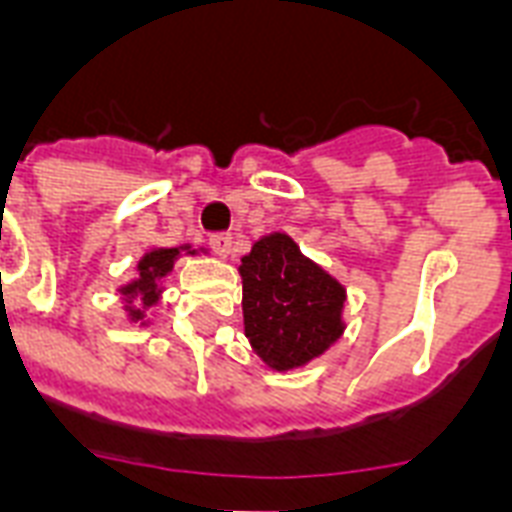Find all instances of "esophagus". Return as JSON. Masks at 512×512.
<instances>
[{
  "instance_id": "esophagus-1",
  "label": "esophagus",
  "mask_w": 512,
  "mask_h": 512,
  "mask_svg": "<svg viewBox=\"0 0 512 512\" xmlns=\"http://www.w3.org/2000/svg\"><path fill=\"white\" fill-rule=\"evenodd\" d=\"M231 236L228 233H215V236H209V249L215 252L217 257H228L231 255Z\"/></svg>"
}]
</instances>
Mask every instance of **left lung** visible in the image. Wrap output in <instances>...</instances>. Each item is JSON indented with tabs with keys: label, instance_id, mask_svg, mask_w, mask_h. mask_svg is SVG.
Here are the masks:
<instances>
[{
	"label": "left lung",
	"instance_id": "obj_1",
	"mask_svg": "<svg viewBox=\"0 0 512 512\" xmlns=\"http://www.w3.org/2000/svg\"><path fill=\"white\" fill-rule=\"evenodd\" d=\"M244 335L273 372L300 369L324 356L345 332V287L292 236L268 233L241 257Z\"/></svg>",
	"mask_w": 512,
	"mask_h": 512
}]
</instances>
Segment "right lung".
Masks as SVG:
<instances>
[{
  "mask_svg": "<svg viewBox=\"0 0 512 512\" xmlns=\"http://www.w3.org/2000/svg\"><path fill=\"white\" fill-rule=\"evenodd\" d=\"M180 255H199V249H193L191 244H183V247H154L140 257L138 276L119 287L127 319L140 324V327H148L146 311L162 297V281L170 276L172 268H175V260Z\"/></svg>",
  "mask_w": 512,
  "mask_h": 512,
  "instance_id": "add662e5",
  "label": "right lung"
}]
</instances>
